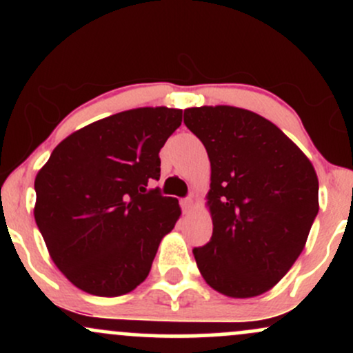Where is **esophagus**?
Returning a JSON list of instances; mask_svg holds the SVG:
<instances>
[{"label": "esophagus", "instance_id": "34e87169", "mask_svg": "<svg viewBox=\"0 0 353 353\" xmlns=\"http://www.w3.org/2000/svg\"><path fill=\"white\" fill-rule=\"evenodd\" d=\"M194 204H196V201H194L192 196L185 197V199L181 201V208H182V210H184V212H189V210L194 208Z\"/></svg>", "mask_w": 353, "mask_h": 353}]
</instances>
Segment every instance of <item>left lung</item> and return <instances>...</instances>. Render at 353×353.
<instances>
[{
  "label": "left lung",
  "mask_w": 353,
  "mask_h": 353,
  "mask_svg": "<svg viewBox=\"0 0 353 353\" xmlns=\"http://www.w3.org/2000/svg\"><path fill=\"white\" fill-rule=\"evenodd\" d=\"M184 124L210 161L212 237L194 249L197 267L219 294L257 297L305 247L319 212L317 172L290 137L249 109L188 108Z\"/></svg>",
  "instance_id": "8db88e82"
}]
</instances>
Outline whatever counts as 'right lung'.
<instances>
[{"mask_svg":"<svg viewBox=\"0 0 353 353\" xmlns=\"http://www.w3.org/2000/svg\"><path fill=\"white\" fill-rule=\"evenodd\" d=\"M181 123L182 109L165 106L117 112L61 141L36 174V224L72 285L117 297L145 281L181 216L176 197L148 189Z\"/></svg>","mask_w":353,"mask_h":353,"instance_id":"1","label":"right lung"}]
</instances>
